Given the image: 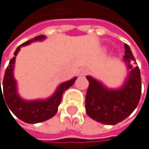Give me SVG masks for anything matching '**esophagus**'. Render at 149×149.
I'll return each instance as SVG.
<instances>
[{
	"mask_svg": "<svg viewBox=\"0 0 149 149\" xmlns=\"http://www.w3.org/2000/svg\"><path fill=\"white\" fill-rule=\"evenodd\" d=\"M78 74H79V75H85L87 74V70L86 69H80Z\"/></svg>",
	"mask_w": 149,
	"mask_h": 149,
	"instance_id": "1",
	"label": "esophagus"
}]
</instances>
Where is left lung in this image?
<instances>
[{
    "label": "left lung",
    "instance_id": "1",
    "mask_svg": "<svg viewBox=\"0 0 149 149\" xmlns=\"http://www.w3.org/2000/svg\"><path fill=\"white\" fill-rule=\"evenodd\" d=\"M123 63L128 75L117 89H109L100 81L87 75L89 88L85 96L87 115L103 124L115 125L127 118L137 107L141 95L140 71L132 50L124 44Z\"/></svg>",
    "mask_w": 149,
    "mask_h": 149
}]
</instances>
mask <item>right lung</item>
Here are the masks:
<instances>
[{
  "label": "right lung",
  "instance_id": "right-lung-1",
  "mask_svg": "<svg viewBox=\"0 0 149 149\" xmlns=\"http://www.w3.org/2000/svg\"><path fill=\"white\" fill-rule=\"evenodd\" d=\"M46 39L45 35H39L34 37L24 43L19 45L12 59H10L8 68L5 70L3 77V93L1 90L0 79V100L1 97L4 96L6 104L9 109L21 121L27 123H37L44 122L51 117H53L58 112V107L61 102L62 96L65 91L70 88L74 84L77 77H74L71 80H68L59 84L55 91V92L45 100H26L22 99L17 92V81L14 78V66L15 60L17 53L21 47L29 45L33 42H42ZM5 102V101H4Z\"/></svg>",
  "mask_w": 149,
  "mask_h": 149
}]
</instances>
